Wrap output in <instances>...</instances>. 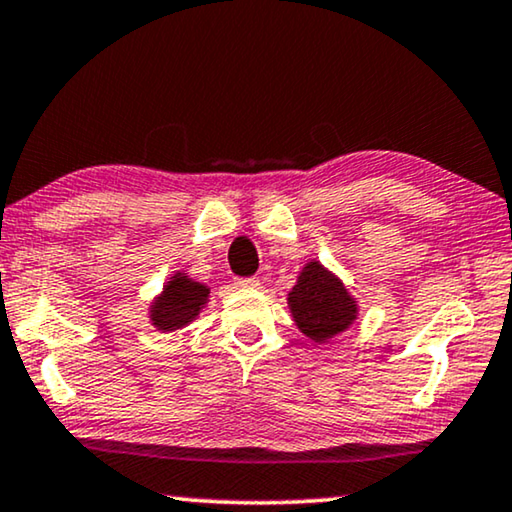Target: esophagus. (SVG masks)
Wrapping results in <instances>:
<instances>
[{
	"label": "esophagus",
	"instance_id": "obj_1",
	"mask_svg": "<svg viewBox=\"0 0 512 512\" xmlns=\"http://www.w3.org/2000/svg\"><path fill=\"white\" fill-rule=\"evenodd\" d=\"M235 286H238V288H256L258 277H240V279H235Z\"/></svg>",
	"mask_w": 512,
	"mask_h": 512
}]
</instances>
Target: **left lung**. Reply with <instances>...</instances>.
Instances as JSON below:
<instances>
[{
  "instance_id": "1",
  "label": "left lung",
  "mask_w": 512,
  "mask_h": 512,
  "mask_svg": "<svg viewBox=\"0 0 512 512\" xmlns=\"http://www.w3.org/2000/svg\"><path fill=\"white\" fill-rule=\"evenodd\" d=\"M288 305L298 328L314 342L335 337L355 318V302L342 281L316 261L300 272L298 284L288 293Z\"/></svg>"
}]
</instances>
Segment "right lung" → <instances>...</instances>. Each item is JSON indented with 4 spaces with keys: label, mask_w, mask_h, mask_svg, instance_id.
I'll use <instances>...</instances> for the list:
<instances>
[{
    "label": "right lung",
    "mask_w": 512,
    "mask_h": 512,
    "mask_svg": "<svg viewBox=\"0 0 512 512\" xmlns=\"http://www.w3.org/2000/svg\"><path fill=\"white\" fill-rule=\"evenodd\" d=\"M207 293L210 291L203 284L191 281L182 272H177L173 281H168V286L159 295V300L152 305L154 328L168 332L194 321L198 311L205 305Z\"/></svg>",
    "instance_id": "add662e5"
}]
</instances>
